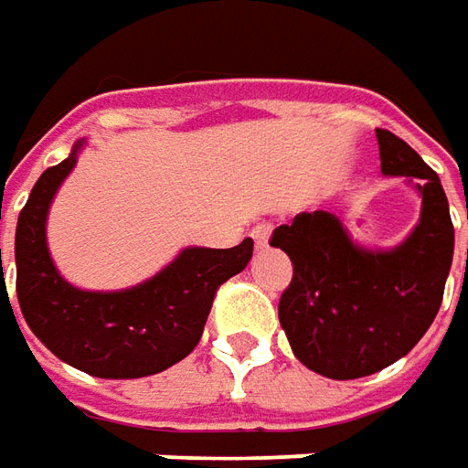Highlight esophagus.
Instances as JSON below:
<instances>
[{
  "label": "esophagus",
  "mask_w": 468,
  "mask_h": 468,
  "mask_svg": "<svg viewBox=\"0 0 468 468\" xmlns=\"http://www.w3.org/2000/svg\"><path fill=\"white\" fill-rule=\"evenodd\" d=\"M271 231H273V226H271V224H258V226H252L250 237L255 239V244H258V247H268V239H271Z\"/></svg>",
  "instance_id": "obj_1"
}]
</instances>
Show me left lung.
<instances>
[{
    "instance_id": "obj_1",
    "label": "left lung",
    "mask_w": 468,
    "mask_h": 468,
    "mask_svg": "<svg viewBox=\"0 0 468 468\" xmlns=\"http://www.w3.org/2000/svg\"><path fill=\"white\" fill-rule=\"evenodd\" d=\"M380 169L409 176L422 216L393 250H365L328 210L299 213L271 247L294 265L279 320L304 367L331 380L380 372L417 346L441 310L453 262V221L438 174L401 137L378 130Z\"/></svg>"
}]
</instances>
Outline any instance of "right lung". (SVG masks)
Returning <instances> with one entry per match:
<instances>
[{
	"label": "right lung",
	"instance_id": "add662e5",
	"mask_svg": "<svg viewBox=\"0 0 468 468\" xmlns=\"http://www.w3.org/2000/svg\"><path fill=\"white\" fill-rule=\"evenodd\" d=\"M80 148L82 140L69 158L38 176L20 210L15 231L20 310L46 349L88 375L124 380L164 372L197 346L218 286L244 271L252 239L231 250L187 247L154 279L124 292L75 289L51 262L46 213Z\"/></svg>",
	"mask_w": 468,
	"mask_h": 468
}]
</instances>
